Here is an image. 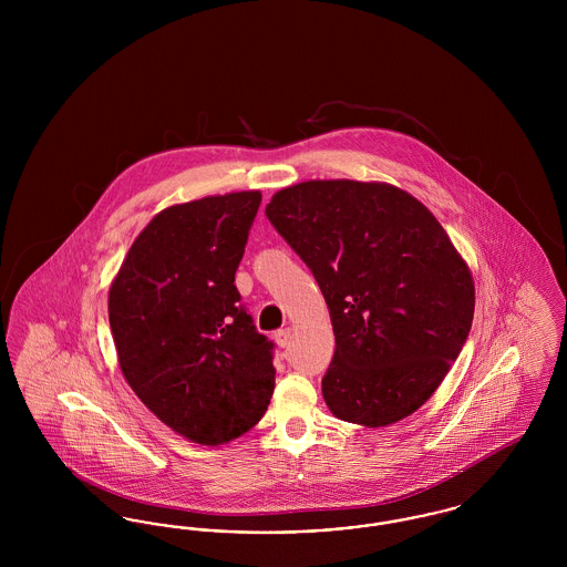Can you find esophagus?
Here are the masks:
<instances>
[{
    "mask_svg": "<svg viewBox=\"0 0 567 567\" xmlns=\"http://www.w3.org/2000/svg\"><path fill=\"white\" fill-rule=\"evenodd\" d=\"M291 338H293V333H291L289 327H287V329H278V331L274 333V340H276V344H278L280 349H287V347L291 344Z\"/></svg>",
    "mask_w": 567,
    "mask_h": 567,
    "instance_id": "obj_1",
    "label": "esophagus"
}]
</instances>
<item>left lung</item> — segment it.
<instances>
[{"mask_svg": "<svg viewBox=\"0 0 567 567\" xmlns=\"http://www.w3.org/2000/svg\"><path fill=\"white\" fill-rule=\"evenodd\" d=\"M276 231L312 270L336 336L324 404L386 427L449 374L474 319V280L437 218L389 183L306 181L271 195Z\"/></svg>", "mask_w": 567, "mask_h": 567, "instance_id": "1", "label": "left lung"}]
</instances>
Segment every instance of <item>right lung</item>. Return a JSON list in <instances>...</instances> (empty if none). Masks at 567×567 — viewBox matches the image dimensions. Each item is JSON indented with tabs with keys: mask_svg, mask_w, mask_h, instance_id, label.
Instances as JSON below:
<instances>
[{
	"mask_svg": "<svg viewBox=\"0 0 567 567\" xmlns=\"http://www.w3.org/2000/svg\"><path fill=\"white\" fill-rule=\"evenodd\" d=\"M259 204V190H240L165 208L110 285L123 377L162 423L204 446L252 430L274 393V344L234 285Z\"/></svg>",
	"mask_w": 567,
	"mask_h": 567,
	"instance_id": "1",
	"label": "right lung"
}]
</instances>
